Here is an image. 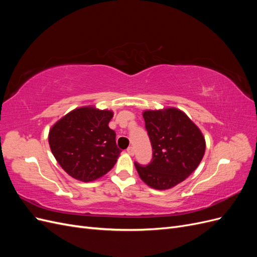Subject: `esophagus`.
Here are the masks:
<instances>
[{
	"mask_svg": "<svg viewBox=\"0 0 257 257\" xmlns=\"http://www.w3.org/2000/svg\"><path fill=\"white\" fill-rule=\"evenodd\" d=\"M127 153L130 154V155H134V148L133 147H130V148H127Z\"/></svg>",
	"mask_w": 257,
	"mask_h": 257,
	"instance_id": "1",
	"label": "esophagus"
}]
</instances>
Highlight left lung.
I'll return each mask as SVG.
<instances>
[{"label":"left lung","mask_w":257,"mask_h":257,"mask_svg":"<svg viewBox=\"0 0 257 257\" xmlns=\"http://www.w3.org/2000/svg\"><path fill=\"white\" fill-rule=\"evenodd\" d=\"M153 158L149 165L135 163L142 180L154 190H169L184 181L204 158L206 141L199 127L176 107L144 110Z\"/></svg>","instance_id":"1"}]
</instances>
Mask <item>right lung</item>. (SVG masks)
I'll return each mask as SVG.
<instances>
[{"label":"right lung","instance_id":"right-lung-1","mask_svg":"<svg viewBox=\"0 0 257 257\" xmlns=\"http://www.w3.org/2000/svg\"><path fill=\"white\" fill-rule=\"evenodd\" d=\"M113 111L95 106L75 108L49 130L48 142L53 157L72 178L94 181L114 166L121 150L108 123Z\"/></svg>","mask_w":257,"mask_h":257}]
</instances>
